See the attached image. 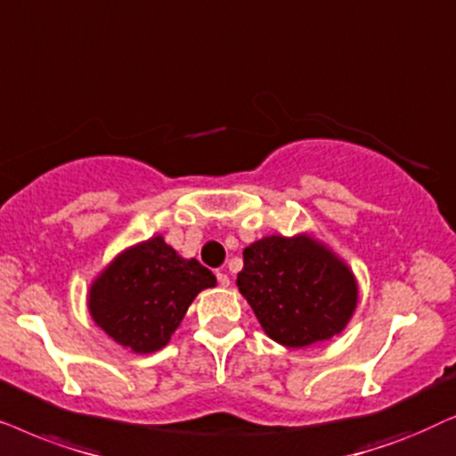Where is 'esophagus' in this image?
<instances>
[{
	"mask_svg": "<svg viewBox=\"0 0 456 456\" xmlns=\"http://www.w3.org/2000/svg\"><path fill=\"white\" fill-rule=\"evenodd\" d=\"M216 279H218V285H223V288H229V277L224 275L223 271H216Z\"/></svg>",
	"mask_w": 456,
	"mask_h": 456,
	"instance_id": "esophagus-1",
	"label": "esophagus"
}]
</instances>
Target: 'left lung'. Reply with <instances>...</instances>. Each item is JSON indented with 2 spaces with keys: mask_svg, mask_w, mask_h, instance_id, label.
I'll return each mask as SVG.
<instances>
[{
  "mask_svg": "<svg viewBox=\"0 0 456 456\" xmlns=\"http://www.w3.org/2000/svg\"><path fill=\"white\" fill-rule=\"evenodd\" d=\"M238 288L266 336L288 348L342 333L359 302L350 266L306 233L269 235L248 246Z\"/></svg>",
  "mask_w": 456,
  "mask_h": 456,
  "instance_id": "1",
  "label": "left lung"
}]
</instances>
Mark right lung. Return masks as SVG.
I'll return each instance as SVG.
<instances>
[{"instance_id": "add662e5", "label": "right lung", "mask_w": 456, "mask_h": 456, "mask_svg": "<svg viewBox=\"0 0 456 456\" xmlns=\"http://www.w3.org/2000/svg\"><path fill=\"white\" fill-rule=\"evenodd\" d=\"M216 277L196 258L179 256L162 235L126 248L91 283V319L135 354L165 348L200 291Z\"/></svg>"}]
</instances>
